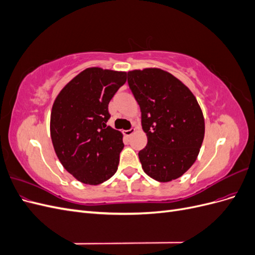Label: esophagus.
<instances>
[{"label":"esophagus","mask_w":255,"mask_h":255,"mask_svg":"<svg viewBox=\"0 0 255 255\" xmlns=\"http://www.w3.org/2000/svg\"><path fill=\"white\" fill-rule=\"evenodd\" d=\"M135 132H136L135 128H129V129H127V130H123V134H125L128 137H129L130 135H133Z\"/></svg>","instance_id":"esophagus-1"}]
</instances>
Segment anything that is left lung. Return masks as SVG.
I'll return each instance as SVG.
<instances>
[{
  "instance_id": "1",
  "label": "left lung",
  "mask_w": 255,
  "mask_h": 255,
  "mask_svg": "<svg viewBox=\"0 0 255 255\" xmlns=\"http://www.w3.org/2000/svg\"><path fill=\"white\" fill-rule=\"evenodd\" d=\"M148 137L138 153L143 171L158 182L182 176L195 163L205 125L196 97L175 76L158 68L128 72Z\"/></svg>"
}]
</instances>
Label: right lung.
Listing matches in <instances>:
<instances>
[{"mask_svg": "<svg viewBox=\"0 0 255 255\" xmlns=\"http://www.w3.org/2000/svg\"><path fill=\"white\" fill-rule=\"evenodd\" d=\"M127 82V72L85 69L60 90L53 103L51 139L56 155L76 180L99 185L116 173L122 133L106 126L109 103Z\"/></svg>", "mask_w": 255, "mask_h": 255, "instance_id": "right-lung-1", "label": "right lung"}]
</instances>
